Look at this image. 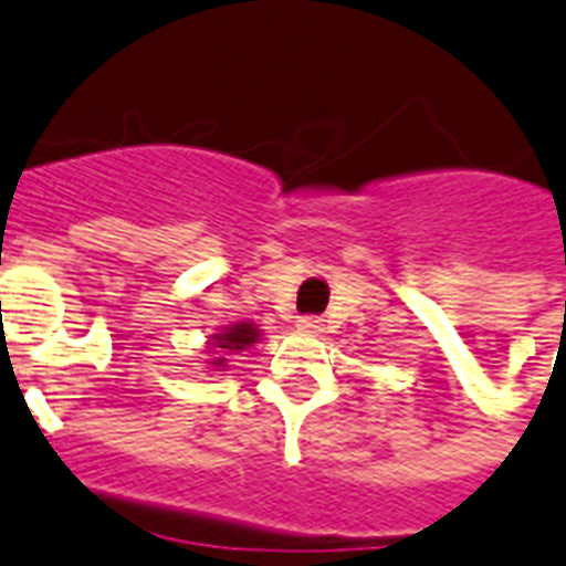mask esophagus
Instances as JSON below:
<instances>
[{
    "label": "esophagus",
    "mask_w": 566,
    "mask_h": 566,
    "mask_svg": "<svg viewBox=\"0 0 566 566\" xmlns=\"http://www.w3.org/2000/svg\"><path fill=\"white\" fill-rule=\"evenodd\" d=\"M298 331L319 334V331H323V319H319V316H298Z\"/></svg>",
    "instance_id": "34e87169"
}]
</instances>
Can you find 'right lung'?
I'll use <instances>...</instances> for the list:
<instances>
[{
  "instance_id": "obj_1",
  "label": "right lung",
  "mask_w": 566,
  "mask_h": 566,
  "mask_svg": "<svg viewBox=\"0 0 566 566\" xmlns=\"http://www.w3.org/2000/svg\"><path fill=\"white\" fill-rule=\"evenodd\" d=\"M211 339H214V348L241 352V348L252 346V343L259 339V328H255L252 323H235V325H227L220 334H211ZM214 366H223V357H218Z\"/></svg>"
}]
</instances>
